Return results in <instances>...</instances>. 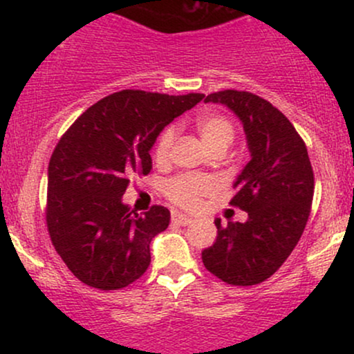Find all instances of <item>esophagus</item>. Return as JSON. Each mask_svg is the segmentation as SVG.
Segmentation results:
<instances>
[{
	"instance_id": "1",
	"label": "esophagus",
	"mask_w": 354,
	"mask_h": 354,
	"mask_svg": "<svg viewBox=\"0 0 354 354\" xmlns=\"http://www.w3.org/2000/svg\"><path fill=\"white\" fill-rule=\"evenodd\" d=\"M171 221L174 223V225L188 226V225H191V223H193V219H191L189 216H186V214H183V213H173Z\"/></svg>"
}]
</instances>
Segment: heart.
Here are the masks:
<instances>
[{
  "instance_id": "obj_1",
  "label": "heart",
  "mask_w": 354,
  "mask_h": 354,
  "mask_svg": "<svg viewBox=\"0 0 354 354\" xmlns=\"http://www.w3.org/2000/svg\"><path fill=\"white\" fill-rule=\"evenodd\" d=\"M196 129L200 133L203 143L208 146V149L223 148L226 149L234 140V126L226 116L218 113H203L196 118ZM176 140V129L174 126H168L158 136L154 145V158L160 163H163L169 158L173 143ZM213 189V181L208 178L194 176V174H183L174 178L166 185V193L178 205L193 208L198 205L203 194L209 193Z\"/></svg>"
}]
</instances>
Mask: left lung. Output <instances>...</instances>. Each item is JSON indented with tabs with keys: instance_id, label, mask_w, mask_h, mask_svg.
I'll use <instances>...</instances> for the list:
<instances>
[{
	"instance_id": "8db88e82",
	"label": "left lung",
	"mask_w": 354,
	"mask_h": 354,
	"mask_svg": "<svg viewBox=\"0 0 354 354\" xmlns=\"http://www.w3.org/2000/svg\"><path fill=\"white\" fill-rule=\"evenodd\" d=\"M205 103L233 111L246 135L251 160L233 183L231 205L245 223L214 219L216 241L201 253L206 270L221 281L251 286L270 278L298 245L310 216L315 178L303 140L270 101L253 93H211Z\"/></svg>"
}]
</instances>
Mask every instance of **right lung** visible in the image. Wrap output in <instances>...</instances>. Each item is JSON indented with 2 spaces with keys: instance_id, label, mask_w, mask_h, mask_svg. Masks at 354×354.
Wrapping results in <instances>:
<instances>
[{
  "instance_id": "1",
  "label": "right lung",
  "mask_w": 354,
  "mask_h": 354,
  "mask_svg": "<svg viewBox=\"0 0 354 354\" xmlns=\"http://www.w3.org/2000/svg\"><path fill=\"white\" fill-rule=\"evenodd\" d=\"M203 98L123 89L88 108L56 145L48 166V231L80 281L120 290L148 270L151 239L171 214L163 206L138 214L123 194L133 173L151 171L149 151L165 126Z\"/></svg>"
}]
</instances>
